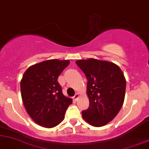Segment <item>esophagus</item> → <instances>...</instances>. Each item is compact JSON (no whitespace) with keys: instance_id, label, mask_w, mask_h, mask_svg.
<instances>
[{"instance_id":"34e87169","label":"esophagus","mask_w":149,"mask_h":149,"mask_svg":"<svg viewBox=\"0 0 149 149\" xmlns=\"http://www.w3.org/2000/svg\"><path fill=\"white\" fill-rule=\"evenodd\" d=\"M79 97V95L78 94V93H76L74 96L73 97V100H75V101H77V100H78Z\"/></svg>"}]
</instances>
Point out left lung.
I'll return each mask as SVG.
<instances>
[{"instance_id": "left-lung-1", "label": "left lung", "mask_w": 149, "mask_h": 149, "mask_svg": "<svg viewBox=\"0 0 149 149\" xmlns=\"http://www.w3.org/2000/svg\"><path fill=\"white\" fill-rule=\"evenodd\" d=\"M76 64L87 79V95L89 107L82 111L83 119L94 127L107 125L115 118L123 104L126 80L117 64L89 58Z\"/></svg>"}]
</instances>
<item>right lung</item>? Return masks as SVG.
<instances>
[{
    "mask_svg": "<svg viewBox=\"0 0 149 149\" xmlns=\"http://www.w3.org/2000/svg\"><path fill=\"white\" fill-rule=\"evenodd\" d=\"M70 61L57 59L32 65L20 83L24 107L31 119L42 127H54L64 119L72 100L62 93L58 78Z\"/></svg>",
    "mask_w": 149,
    "mask_h": 149,
    "instance_id": "1",
    "label": "right lung"
}]
</instances>
